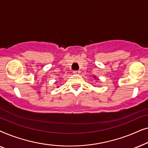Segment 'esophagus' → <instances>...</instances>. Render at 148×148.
I'll list each match as a JSON object with an SVG mask.
<instances>
[{
  "label": "esophagus",
  "mask_w": 148,
  "mask_h": 148,
  "mask_svg": "<svg viewBox=\"0 0 148 148\" xmlns=\"http://www.w3.org/2000/svg\"><path fill=\"white\" fill-rule=\"evenodd\" d=\"M80 71H73V73L76 74V75H79L80 74Z\"/></svg>",
  "instance_id": "esophagus-1"
}]
</instances>
